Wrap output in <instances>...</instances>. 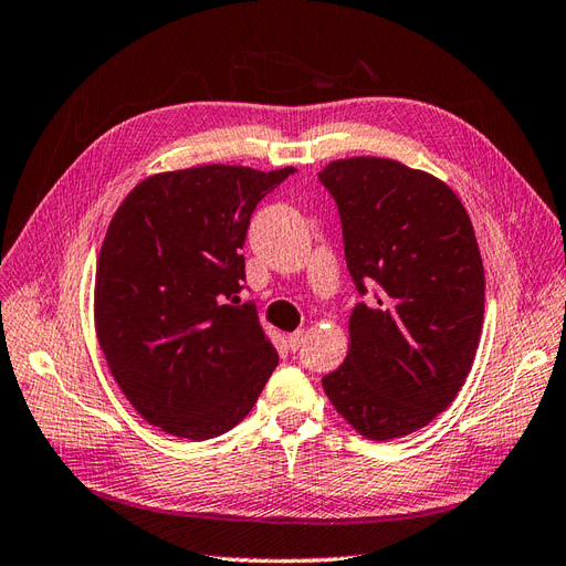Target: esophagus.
Segmentation results:
<instances>
[{"mask_svg":"<svg viewBox=\"0 0 566 566\" xmlns=\"http://www.w3.org/2000/svg\"><path fill=\"white\" fill-rule=\"evenodd\" d=\"M303 344H305V332L303 329L289 334V346H292V350H298Z\"/></svg>","mask_w":566,"mask_h":566,"instance_id":"1","label":"esophagus"}]
</instances>
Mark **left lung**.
Wrapping results in <instances>:
<instances>
[{
    "label": "left lung",
    "mask_w": 566,
    "mask_h": 566,
    "mask_svg": "<svg viewBox=\"0 0 566 566\" xmlns=\"http://www.w3.org/2000/svg\"><path fill=\"white\" fill-rule=\"evenodd\" d=\"M338 206L360 294L348 355L322 389L369 441L427 427L455 400L483 327V263L458 193L391 158H338L319 172Z\"/></svg>",
    "instance_id": "left-lung-1"
}]
</instances>
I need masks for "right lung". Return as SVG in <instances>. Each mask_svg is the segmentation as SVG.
I'll use <instances>...</instances> for the list:
<instances>
[{
	"label": "right lung",
	"mask_w": 566,
	"mask_h": 566,
	"mask_svg": "<svg viewBox=\"0 0 566 566\" xmlns=\"http://www.w3.org/2000/svg\"><path fill=\"white\" fill-rule=\"evenodd\" d=\"M294 168L193 166L142 180L113 213L94 329L113 379L160 431L206 441L261 396L280 355L239 303L251 213Z\"/></svg>",
	"instance_id": "right-lung-1"
}]
</instances>
